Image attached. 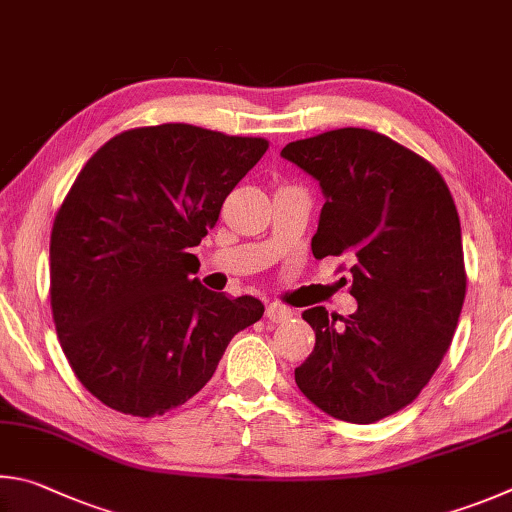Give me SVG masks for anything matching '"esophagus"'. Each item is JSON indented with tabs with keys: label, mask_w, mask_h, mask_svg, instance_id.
<instances>
[{
	"label": "esophagus",
	"mask_w": 512,
	"mask_h": 512,
	"mask_svg": "<svg viewBox=\"0 0 512 512\" xmlns=\"http://www.w3.org/2000/svg\"><path fill=\"white\" fill-rule=\"evenodd\" d=\"M292 315H294L292 308L283 306V303H279V301L270 303V306H267V312H265V317L270 319L272 324H283V321H288Z\"/></svg>",
	"instance_id": "1"
}]
</instances>
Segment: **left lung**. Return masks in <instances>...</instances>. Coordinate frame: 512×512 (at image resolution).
I'll list each match as a JSON object with an SVG mask.
<instances>
[{
    "instance_id": "1",
    "label": "left lung",
    "mask_w": 512,
    "mask_h": 512,
    "mask_svg": "<svg viewBox=\"0 0 512 512\" xmlns=\"http://www.w3.org/2000/svg\"><path fill=\"white\" fill-rule=\"evenodd\" d=\"M281 157L324 191L312 254L348 258L357 299L348 317L303 312L317 339L294 380L328 416L375 423L418 398L452 344L468 283L456 204L425 157L373 130L321 132Z\"/></svg>"
}]
</instances>
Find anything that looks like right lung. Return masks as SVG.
Here are the masks:
<instances>
[{
  "mask_svg": "<svg viewBox=\"0 0 512 512\" xmlns=\"http://www.w3.org/2000/svg\"><path fill=\"white\" fill-rule=\"evenodd\" d=\"M267 148L263 137L161 123L116 134L78 173L53 220L49 294L71 371L103 405L164 416L263 317L258 299L193 279L191 247Z\"/></svg>",
  "mask_w": 512,
  "mask_h": 512,
  "instance_id": "obj_1",
  "label": "right lung"
}]
</instances>
